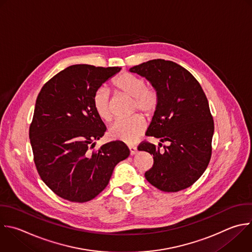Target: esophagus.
Segmentation results:
<instances>
[{
	"label": "esophagus",
	"instance_id": "obj_1",
	"mask_svg": "<svg viewBox=\"0 0 252 252\" xmlns=\"http://www.w3.org/2000/svg\"><path fill=\"white\" fill-rule=\"evenodd\" d=\"M128 148H129L130 155H134V154H136V153H137V148H136V146L130 145V146H128Z\"/></svg>",
	"mask_w": 252,
	"mask_h": 252
}]
</instances>
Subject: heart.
<instances>
[{
    "label": "heart",
    "instance_id": "obj_1",
    "mask_svg": "<svg viewBox=\"0 0 252 252\" xmlns=\"http://www.w3.org/2000/svg\"><path fill=\"white\" fill-rule=\"evenodd\" d=\"M112 85L118 94L132 98L133 112L138 111L145 117H151L156 111L159 103L158 92L153 86L145 85L141 77L130 73H122L113 80ZM93 107L101 120L105 122L112 120L111 97L105 88H100L95 92ZM145 128L143 118L135 115L128 120L115 123L111 126L109 134L113 139L132 144L142 136Z\"/></svg>",
    "mask_w": 252,
    "mask_h": 252
}]
</instances>
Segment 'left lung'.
Instances as JSON below:
<instances>
[{"mask_svg": "<svg viewBox=\"0 0 252 252\" xmlns=\"http://www.w3.org/2000/svg\"><path fill=\"white\" fill-rule=\"evenodd\" d=\"M129 71L145 77L158 92L148 136L170 142L163 150L162 143L155 146L142 141L138 145V150L153 155L145 178L164 192L184 190L202 176L212 156L215 126L208 99L196 78L173 61L153 59Z\"/></svg>", "mask_w": 252, "mask_h": 252, "instance_id": "left-lung-1", "label": "left lung"}]
</instances>
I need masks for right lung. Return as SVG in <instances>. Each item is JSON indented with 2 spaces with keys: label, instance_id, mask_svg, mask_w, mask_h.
Returning a JSON list of instances; mask_svg holds the SVG:
<instances>
[{
  "label": "right lung",
  "instance_id": "obj_1",
  "mask_svg": "<svg viewBox=\"0 0 252 252\" xmlns=\"http://www.w3.org/2000/svg\"><path fill=\"white\" fill-rule=\"evenodd\" d=\"M120 67L77 64L53 76L41 88L30 126L33 160L42 181L74 203L97 197L115 166L129 155L122 141L94 149L106 126L93 107L95 92Z\"/></svg>",
  "mask_w": 252,
  "mask_h": 252
}]
</instances>
